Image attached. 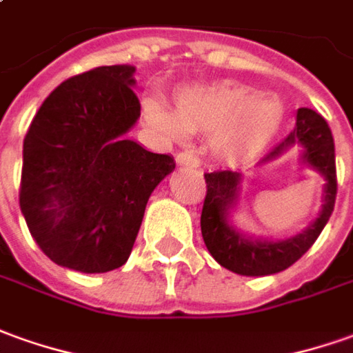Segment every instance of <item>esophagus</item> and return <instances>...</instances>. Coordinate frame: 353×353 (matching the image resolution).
<instances>
[{
  "mask_svg": "<svg viewBox=\"0 0 353 353\" xmlns=\"http://www.w3.org/2000/svg\"><path fill=\"white\" fill-rule=\"evenodd\" d=\"M176 163L184 165V167H200V157L194 152H181L176 155Z\"/></svg>",
  "mask_w": 353,
  "mask_h": 353,
  "instance_id": "esophagus-1",
  "label": "esophagus"
}]
</instances>
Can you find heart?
Instances as JSON below:
<instances>
[{"label": "heart", "instance_id": "b5f03b06", "mask_svg": "<svg viewBox=\"0 0 353 353\" xmlns=\"http://www.w3.org/2000/svg\"><path fill=\"white\" fill-rule=\"evenodd\" d=\"M148 121L179 138L188 132L215 134V148L228 159L248 161L273 142L284 121V105L273 94L238 82H215L182 88L172 111L159 99L144 101Z\"/></svg>", "mask_w": 353, "mask_h": 353}]
</instances>
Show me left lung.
Masks as SVG:
<instances>
[{
	"label": "left lung",
	"instance_id": "8db88e82",
	"mask_svg": "<svg viewBox=\"0 0 353 353\" xmlns=\"http://www.w3.org/2000/svg\"><path fill=\"white\" fill-rule=\"evenodd\" d=\"M302 145V163L315 169L325 179V194L319 217L300 234L286 240H254L240 234L228 223L230 209L236 205L240 194V172H205L208 194L201 209V236L209 254L225 269L246 276H265L281 273L296 263L319 238L321 230L332 215L336 200V165L334 140L327 121L313 109L302 107L296 115V126L290 134L276 144L257 165L283 155L292 145Z\"/></svg>",
	"mask_w": 353,
	"mask_h": 353
}]
</instances>
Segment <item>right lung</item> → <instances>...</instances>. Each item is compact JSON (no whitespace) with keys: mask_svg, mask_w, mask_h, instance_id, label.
Returning <instances> with one entry per match:
<instances>
[{"mask_svg":"<svg viewBox=\"0 0 353 353\" xmlns=\"http://www.w3.org/2000/svg\"><path fill=\"white\" fill-rule=\"evenodd\" d=\"M134 67H98L61 82L24 136L19 203L53 263L107 273L126 263L145 203L174 159L126 132L140 117Z\"/></svg>","mask_w":353,"mask_h":353,"instance_id":"add662e5","label":"right lung"}]
</instances>
